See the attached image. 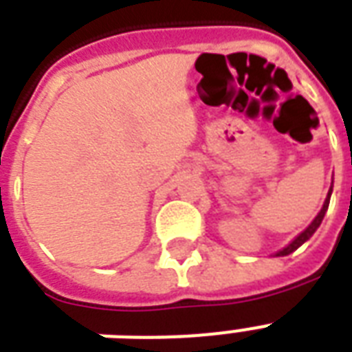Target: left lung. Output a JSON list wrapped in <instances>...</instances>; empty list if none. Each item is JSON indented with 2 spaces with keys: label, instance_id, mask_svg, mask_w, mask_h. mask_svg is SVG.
Masks as SVG:
<instances>
[{
  "label": "left lung",
  "instance_id": "obj_1",
  "mask_svg": "<svg viewBox=\"0 0 352 352\" xmlns=\"http://www.w3.org/2000/svg\"><path fill=\"white\" fill-rule=\"evenodd\" d=\"M331 192H333V186H331ZM331 192H329L327 199H325V203H323V208L320 210V214H318L316 217H314V221H312L311 225L307 226L305 230L301 232V234L298 235V237H296V239L292 241V243H290L289 246H285L283 250H279L278 254H276V256H289V254H292V252H294L296 248H300V246L303 245V243H305L307 239H309V237H312V234H314V232L318 230V226L322 225L323 215H325V212H327V208H329V201H331Z\"/></svg>",
  "mask_w": 352,
  "mask_h": 352
}]
</instances>
